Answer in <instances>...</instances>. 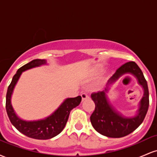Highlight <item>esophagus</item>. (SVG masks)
Returning <instances> with one entry per match:
<instances>
[{"instance_id":"esophagus-1","label":"esophagus","mask_w":157,"mask_h":157,"mask_svg":"<svg viewBox=\"0 0 157 157\" xmlns=\"http://www.w3.org/2000/svg\"><path fill=\"white\" fill-rule=\"evenodd\" d=\"M81 97H82V101H85V100H89V97L86 94H81Z\"/></svg>"}]
</instances>
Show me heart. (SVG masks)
Listing matches in <instances>:
<instances>
[{"label":"heart","instance_id":"1","mask_svg":"<svg viewBox=\"0 0 157 157\" xmlns=\"http://www.w3.org/2000/svg\"><path fill=\"white\" fill-rule=\"evenodd\" d=\"M100 69H99V68H97V69H95V71H94V75H97L99 73H100ZM101 81H102V80H100V82H99L98 84L101 83Z\"/></svg>","mask_w":157,"mask_h":157}]
</instances>
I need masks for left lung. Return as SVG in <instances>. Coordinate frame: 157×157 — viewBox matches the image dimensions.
I'll use <instances>...</instances> for the list:
<instances>
[{"mask_svg":"<svg viewBox=\"0 0 157 157\" xmlns=\"http://www.w3.org/2000/svg\"><path fill=\"white\" fill-rule=\"evenodd\" d=\"M125 73L134 75L144 91V96L139 103L137 113L130 118L123 116L119 113L111 105L107 95L110 86ZM91 97L95 103V110L90 117L91 125L97 132L108 137H123L136 130L143 122L149 106L147 81L141 69L135 62H128L122 65L108 80L105 90L91 94Z\"/></svg>","mask_w":157,"mask_h":157,"instance_id":"8db88e82","label":"left lung"}]
</instances>
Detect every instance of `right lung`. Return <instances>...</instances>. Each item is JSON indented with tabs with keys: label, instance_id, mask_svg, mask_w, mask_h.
I'll return each mask as SVG.
<instances>
[{
	"label": "right lung",
	"instance_id": "1",
	"mask_svg": "<svg viewBox=\"0 0 157 157\" xmlns=\"http://www.w3.org/2000/svg\"><path fill=\"white\" fill-rule=\"evenodd\" d=\"M43 65H47L46 60L36 59L20 68L12 77V82L7 89L6 97V112L12 125L23 134L36 140H48L60 134L66 125L70 111L80 105L82 100L80 96L66 99L51 115L41 120L27 121L20 118L15 113L11 102L14 89L23 71Z\"/></svg>",
	"mask_w": 157,
	"mask_h": 157
}]
</instances>
